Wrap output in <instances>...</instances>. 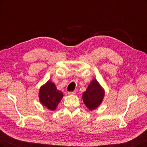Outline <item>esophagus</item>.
Listing matches in <instances>:
<instances>
[{
    "instance_id": "34e87169",
    "label": "esophagus",
    "mask_w": 147,
    "mask_h": 147,
    "mask_svg": "<svg viewBox=\"0 0 147 147\" xmlns=\"http://www.w3.org/2000/svg\"><path fill=\"white\" fill-rule=\"evenodd\" d=\"M75 94H76V92L75 91H71V92H68L69 95H75Z\"/></svg>"
}]
</instances>
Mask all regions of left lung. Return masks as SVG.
Returning <instances> with one entry per match:
<instances>
[{
	"label": "left lung",
	"instance_id": "8db88e82",
	"mask_svg": "<svg viewBox=\"0 0 147 147\" xmlns=\"http://www.w3.org/2000/svg\"><path fill=\"white\" fill-rule=\"evenodd\" d=\"M105 95L104 89L96 79L89 84L86 90L83 93V101L90 110H93L101 104Z\"/></svg>",
	"mask_w": 147,
	"mask_h": 147
}]
</instances>
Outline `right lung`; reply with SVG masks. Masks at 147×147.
Here are the masks:
<instances>
[{
	"label": "right lung",
	"instance_id": "add662e5",
	"mask_svg": "<svg viewBox=\"0 0 147 147\" xmlns=\"http://www.w3.org/2000/svg\"><path fill=\"white\" fill-rule=\"evenodd\" d=\"M63 96V93L57 90L55 83L50 80H48L40 88L39 100L43 106L50 110L54 111L56 109Z\"/></svg>",
	"mask_w": 147,
	"mask_h": 147
}]
</instances>
